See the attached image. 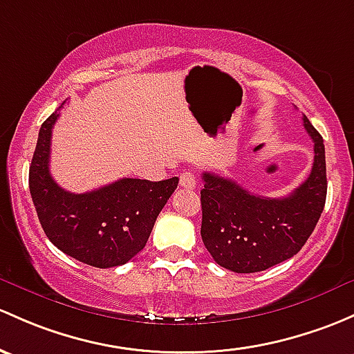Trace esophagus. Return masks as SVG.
Returning a JSON list of instances; mask_svg holds the SVG:
<instances>
[{
	"mask_svg": "<svg viewBox=\"0 0 354 354\" xmlns=\"http://www.w3.org/2000/svg\"><path fill=\"white\" fill-rule=\"evenodd\" d=\"M180 187L187 189H195L196 188L195 174L189 173V171H183V173L180 174Z\"/></svg>",
	"mask_w": 354,
	"mask_h": 354,
	"instance_id": "obj_1",
	"label": "esophagus"
}]
</instances>
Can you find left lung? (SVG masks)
<instances>
[{
	"label": "left lung",
	"mask_w": 354,
	"mask_h": 354,
	"mask_svg": "<svg viewBox=\"0 0 354 354\" xmlns=\"http://www.w3.org/2000/svg\"><path fill=\"white\" fill-rule=\"evenodd\" d=\"M314 142L307 180L283 198L249 193L236 181L203 173L202 239L217 265L236 273H256L286 261L307 243L326 205V151L321 133L304 115Z\"/></svg>",
	"instance_id": "8db88e82"
}]
</instances>
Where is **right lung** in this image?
Returning <instances> with one entry per match:
<instances>
[{
	"instance_id": "obj_1",
	"label": "right lung",
	"mask_w": 354,
	"mask_h": 354,
	"mask_svg": "<svg viewBox=\"0 0 354 354\" xmlns=\"http://www.w3.org/2000/svg\"><path fill=\"white\" fill-rule=\"evenodd\" d=\"M64 103L40 127L28 171L40 225L55 248L84 265H125L144 249L159 212L178 187V178H122L86 193L61 188L50 176L49 158L52 129Z\"/></svg>"
}]
</instances>
